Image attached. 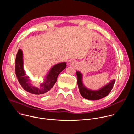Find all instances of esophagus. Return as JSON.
I'll return each mask as SVG.
<instances>
[{
	"label": "esophagus",
	"mask_w": 134,
	"mask_h": 134,
	"mask_svg": "<svg viewBox=\"0 0 134 134\" xmlns=\"http://www.w3.org/2000/svg\"><path fill=\"white\" fill-rule=\"evenodd\" d=\"M76 65H77V62H76V61H71L70 63V65L72 66V67H75L76 66Z\"/></svg>",
	"instance_id": "1"
}]
</instances>
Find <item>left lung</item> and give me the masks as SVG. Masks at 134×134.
Wrapping results in <instances>:
<instances>
[{"label": "left lung", "instance_id": "1", "mask_svg": "<svg viewBox=\"0 0 134 134\" xmlns=\"http://www.w3.org/2000/svg\"><path fill=\"white\" fill-rule=\"evenodd\" d=\"M76 72L77 77V84L80 93L84 98L88 100H98L105 97L110 93L115 83V80L113 79L99 90H91L84 85L83 74L79 71H76Z\"/></svg>", "mask_w": 134, "mask_h": 134}]
</instances>
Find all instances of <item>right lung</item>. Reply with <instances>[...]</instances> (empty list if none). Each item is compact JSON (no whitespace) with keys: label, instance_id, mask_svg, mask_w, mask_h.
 <instances>
[{"label":"right lung","instance_id":"1","mask_svg":"<svg viewBox=\"0 0 134 134\" xmlns=\"http://www.w3.org/2000/svg\"><path fill=\"white\" fill-rule=\"evenodd\" d=\"M66 62H62L53 66L44 76L42 82L34 86L32 81L26 75L24 68L23 53L20 49L18 50L15 61V72L17 80L24 90L30 94L42 95L48 93L55 83L59 74L66 68Z\"/></svg>","mask_w":134,"mask_h":134}]
</instances>
